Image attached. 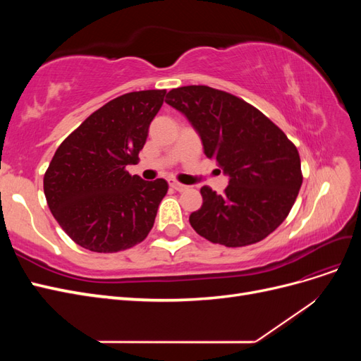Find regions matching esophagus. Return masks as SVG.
Segmentation results:
<instances>
[{
    "instance_id": "esophagus-1",
    "label": "esophagus",
    "mask_w": 361,
    "mask_h": 361,
    "mask_svg": "<svg viewBox=\"0 0 361 361\" xmlns=\"http://www.w3.org/2000/svg\"><path fill=\"white\" fill-rule=\"evenodd\" d=\"M170 187H171L173 190H176V191H179V192H182V191H185V190H187V188H188V187H187V185H183V183L178 182V180H170Z\"/></svg>"
}]
</instances>
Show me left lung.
Here are the masks:
<instances>
[{
    "label": "left lung",
    "instance_id": "8db88e82",
    "mask_svg": "<svg viewBox=\"0 0 361 361\" xmlns=\"http://www.w3.org/2000/svg\"><path fill=\"white\" fill-rule=\"evenodd\" d=\"M166 102L197 130L204 155L228 174L223 194L202 187L192 228L214 244L245 247L286 220L302 183L297 147L271 120L241 97L207 85L169 92Z\"/></svg>",
    "mask_w": 361,
    "mask_h": 361
}]
</instances>
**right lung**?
Wrapping results in <instances>:
<instances>
[{
  "instance_id": "1",
  "label": "right lung",
  "mask_w": 361,
  "mask_h": 361,
  "mask_svg": "<svg viewBox=\"0 0 361 361\" xmlns=\"http://www.w3.org/2000/svg\"><path fill=\"white\" fill-rule=\"evenodd\" d=\"M166 90L130 92L87 117L56 150L43 178L49 209L78 245L117 253L145 241L167 194L164 179L130 176Z\"/></svg>"
}]
</instances>
